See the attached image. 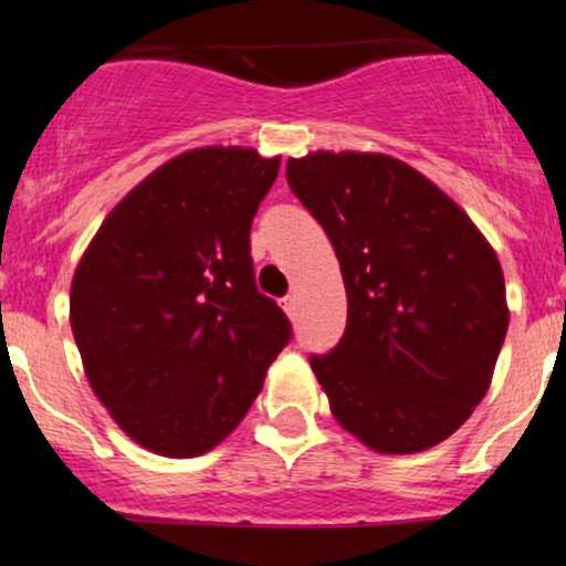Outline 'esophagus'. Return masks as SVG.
Instances as JSON below:
<instances>
[{
  "label": "esophagus",
  "instance_id": "1",
  "mask_svg": "<svg viewBox=\"0 0 566 566\" xmlns=\"http://www.w3.org/2000/svg\"><path fill=\"white\" fill-rule=\"evenodd\" d=\"M282 308L287 311V314L292 316L297 311V297H295V292H290V295H284L282 297Z\"/></svg>",
  "mask_w": 566,
  "mask_h": 566
}]
</instances>
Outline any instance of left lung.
I'll return each instance as SVG.
<instances>
[{
    "label": "left lung",
    "mask_w": 566,
    "mask_h": 566,
    "mask_svg": "<svg viewBox=\"0 0 566 566\" xmlns=\"http://www.w3.org/2000/svg\"><path fill=\"white\" fill-rule=\"evenodd\" d=\"M287 184L346 284V333L308 356L335 420L375 452L439 444L484 399L509 329L495 250L441 188L386 154L290 159Z\"/></svg>",
    "instance_id": "1"
}]
</instances>
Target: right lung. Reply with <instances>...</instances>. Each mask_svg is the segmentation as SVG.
Instances as JSON below:
<instances>
[{
    "label": "right lung",
    "instance_id": "obj_1",
    "mask_svg": "<svg viewBox=\"0 0 566 566\" xmlns=\"http://www.w3.org/2000/svg\"><path fill=\"white\" fill-rule=\"evenodd\" d=\"M279 157L207 146L148 175L103 220L71 282L84 373L122 431L165 458L223 441L292 324L255 287L250 229Z\"/></svg>",
    "mask_w": 566,
    "mask_h": 566
}]
</instances>
